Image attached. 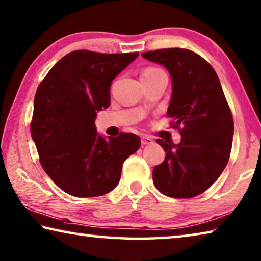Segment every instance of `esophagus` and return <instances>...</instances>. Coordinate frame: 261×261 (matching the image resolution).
<instances>
[{
	"mask_svg": "<svg viewBox=\"0 0 261 261\" xmlns=\"http://www.w3.org/2000/svg\"><path fill=\"white\" fill-rule=\"evenodd\" d=\"M142 144L143 145H151V144H153V139L151 137H148V136H143Z\"/></svg>",
	"mask_w": 261,
	"mask_h": 261,
	"instance_id": "34e87169",
	"label": "esophagus"
}]
</instances>
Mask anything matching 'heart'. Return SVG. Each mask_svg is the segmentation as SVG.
<instances>
[{"label":"heart","instance_id":"obj_1","mask_svg":"<svg viewBox=\"0 0 261 261\" xmlns=\"http://www.w3.org/2000/svg\"><path fill=\"white\" fill-rule=\"evenodd\" d=\"M151 71H154V68H148V69H145L143 73H147V72H151Z\"/></svg>","mask_w":261,"mask_h":261}]
</instances>
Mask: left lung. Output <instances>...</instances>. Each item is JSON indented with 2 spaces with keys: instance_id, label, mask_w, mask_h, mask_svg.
I'll return each instance as SVG.
<instances>
[{
  "instance_id": "obj_1",
  "label": "left lung",
  "mask_w": 261,
  "mask_h": 261,
  "mask_svg": "<svg viewBox=\"0 0 261 261\" xmlns=\"http://www.w3.org/2000/svg\"><path fill=\"white\" fill-rule=\"evenodd\" d=\"M163 65L172 79L167 116L180 129L181 142L158 139L166 152L153 169V182L164 195L189 198L205 192L229 161L233 119L220 79L208 61L185 48L142 53Z\"/></svg>"
}]
</instances>
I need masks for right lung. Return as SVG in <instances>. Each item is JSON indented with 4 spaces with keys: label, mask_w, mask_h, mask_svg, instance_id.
<instances>
[{
    "label": "right lung",
    "mask_w": 261,
    "mask_h": 261,
    "mask_svg": "<svg viewBox=\"0 0 261 261\" xmlns=\"http://www.w3.org/2000/svg\"><path fill=\"white\" fill-rule=\"evenodd\" d=\"M138 56L74 51L53 66L37 89L31 137L44 171L69 195L111 192L123 163L140 146L137 135L106 138L95 126L98 111L110 105L111 82Z\"/></svg>",
    "instance_id": "right-lung-1"
}]
</instances>
